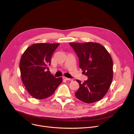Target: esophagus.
I'll use <instances>...</instances> for the list:
<instances>
[{
  "label": "esophagus",
  "mask_w": 134,
  "mask_h": 134,
  "mask_svg": "<svg viewBox=\"0 0 134 134\" xmlns=\"http://www.w3.org/2000/svg\"><path fill=\"white\" fill-rule=\"evenodd\" d=\"M62 78H63V79H64V80H71V81L72 80L71 79H69V78H66V77H65V76H63Z\"/></svg>",
  "instance_id": "34e87169"
}]
</instances>
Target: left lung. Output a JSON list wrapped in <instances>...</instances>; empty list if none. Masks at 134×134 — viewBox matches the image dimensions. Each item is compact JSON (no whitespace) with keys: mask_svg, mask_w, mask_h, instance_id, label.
<instances>
[{"mask_svg":"<svg viewBox=\"0 0 134 134\" xmlns=\"http://www.w3.org/2000/svg\"><path fill=\"white\" fill-rule=\"evenodd\" d=\"M79 59V67L88 79L79 80V88L75 93L80 100L93 103L107 94L113 79V61L110 54L102 44L95 42H70Z\"/></svg>","mask_w":134,"mask_h":134,"instance_id":"obj_1","label":"left lung"}]
</instances>
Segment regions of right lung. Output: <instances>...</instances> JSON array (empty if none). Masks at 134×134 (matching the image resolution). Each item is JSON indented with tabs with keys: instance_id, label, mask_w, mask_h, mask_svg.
<instances>
[{
	"instance_id": "right-lung-1",
	"label": "right lung",
	"mask_w": 134,
	"mask_h": 134,
	"mask_svg": "<svg viewBox=\"0 0 134 134\" xmlns=\"http://www.w3.org/2000/svg\"><path fill=\"white\" fill-rule=\"evenodd\" d=\"M60 43H35L28 47L19 62L20 76L29 93L37 99L52 96L62 81L49 71L52 56Z\"/></svg>"
}]
</instances>
